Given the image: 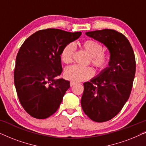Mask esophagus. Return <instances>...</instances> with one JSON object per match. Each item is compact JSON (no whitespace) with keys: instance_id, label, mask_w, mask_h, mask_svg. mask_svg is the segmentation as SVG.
Returning a JSON list of instances; mask_svg holds the SVG:
<instances>
[{"instance_id":"34e87169","label":"esophagus","mask_w":146,"mask_h":146,"mask_svg":"<svg viewBox=\"0 0 146 146\" xmlns=\"http://www.w3.org/2000/svg\"><path fill=\"white\" fill-rule=\"evenodd\" d=\"M75 84H76V83L74 82H70V86L71 87H72L73 86H74Z\"/></svg>"}]
</instances>
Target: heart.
<instances>
[{"instance_id":"b5f03b06","label":"heart","mask_w":146,"mask_h":146,"mask_svg":"<svg viewBox=\"0 0 146 146\" xmlns=\"http://www.w3.org/2000/svg\"><path fill=\"white\" fill-rule=\"evenodd\" d=\"M81 47L90 56L91 62L97 68L104 70L109 64L110 55L102 51L100 44L92 40H88L81 44ZM75 47L73 44H69L64 48L61 54V60L64 64H70L72 61ZM94 74V70L90 67H82L77 65L68 67L64 72L65 78L74 82H80L89 79Z\"/></svg>"}]
</instances>
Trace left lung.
<instances>
[{
    "label": "left lung",
    "mask_w": 146,
    "mask_h": 146,
    "mask_svg": "<svg viewBox=\"0 0 146 146\" xmlns=\"http://www.w3.org/2000/svg\"><path fill=\"white\" fill-rule=\"evenodd\" d=\"M108 49L110 60L106 68L84 84L81 106L92 120L104 122L115 117L128 100L135 73V58L128 40L111 29L86 33Z\"/></svg>",
    "instance_id": "8db88e82"
}]
</instances>
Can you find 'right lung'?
<instances>
[{"label":"right lung","mask_w":146,"mask_h":146,"mask_svg":"<svg viewBox=\"0 0 146 146\" xmlns=\"http://www.w3.org/2000/svg\"><path fill=\"white\" fill-rule=\"evenodd\" d=\"M81 32L56 29L40 30L24 42L16 58L14 81L22 106L31 116L45 119L54 113L70 82L59 78L64 48L78 38Z\"/></svg>","instance_id":"1"}]
</instances>
